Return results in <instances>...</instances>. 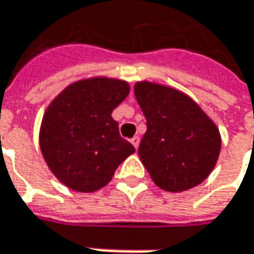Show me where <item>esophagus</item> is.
<instances>
[{"instance_id":"34e87169","label":"esophagus","mask_w":254,"mask_h":254,"mask_svg":"<svg viewBox=\"0 0 254 254\" xmlns=\"http://www.w3.org/2000/svg\"><path fill=\"white\" fill-rule=\"evenodd\" d=\"M130 141H131V144L134 145V148L137 149V148H138V145H139V138H138V137H137V135H134V137H132Z\"/></svg>"}]
</instances>
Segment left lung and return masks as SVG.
Listing matches in <instances>:
<instances>
[{"mask_svg":"<svg viewBox=\"0 0 254 254\" xmlns=\"http://www.w3.org/2000/svg\"><path fill=\"white\" fill-rule=\"evenodd\" d=\"M134 93L147 119L138 155L155 185L171 193L198 186L218 161V127L175 88L141 81L134 85Z\"/></svg>","mask_w":254,"mask_h":254,"instance_id":"1","label":"left lung"}]
</instances>
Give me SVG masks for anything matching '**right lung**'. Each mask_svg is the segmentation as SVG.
<instances>
[{
    "instance_id": "right-lung-1",
    "label": "right lung",
    "mask_w": 254,
    "mask_h": 254,
    "mask_svg": "<svg viewBox=\"0 0 254 254\" xmlns=\"http://www.w3.org/2000/svg\"><path fill=\"white\" fill-rule=\"evenodd\" d=\"M128 93L126 81L93 76L68 85L47 106L39 142L49 169L64 186L81 193L96 191L135 152L120 137L112 117Z\"/></svg>"
}]
</instances>
